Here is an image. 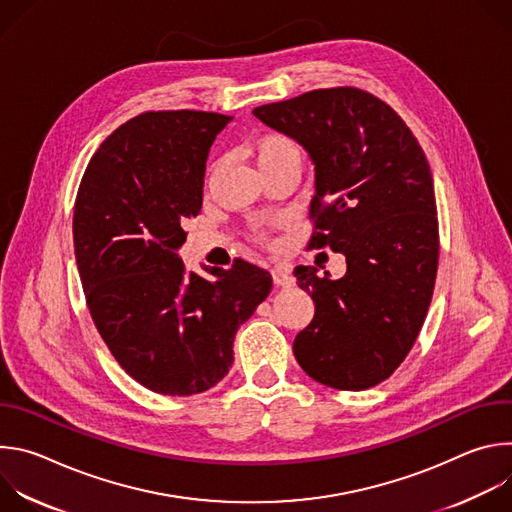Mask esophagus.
I'll return each mask as SVG.
<instances>
[{"instance_id":"obj_1","label":"esophagus","mask_w":512,"mask_h":512,"mask_svg":"<svg viewBox=\"0 0 512 512\" xmlns=\"http://www.w3.org/2000/svg\"><path fill=\"white\" fill-rule=\"evenodd\" d=\"M271 277H273V283L279 287H291L296 283V277L291 275V269L285 265H275L271 269Z\"/></svg>"}]
</instances>
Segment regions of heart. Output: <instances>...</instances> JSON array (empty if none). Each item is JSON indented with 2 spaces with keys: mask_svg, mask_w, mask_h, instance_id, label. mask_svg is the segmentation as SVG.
Wrapping results in <instances>:
<instances>
[{
  "mask_svg": "<svg viewBox=\"0 0 512 512\" xmlns=\"http://www.w3.org/2000/svg\"><path fill=\"white\" fill-rule=\"evenodd\" d=\"M251 154L259 166L261 172H267L271 168H277L287 162H296L300 164L302 154L298 143L277 131H267L261 133L253 143H251Z\"/></svg>",
  "mask_w": 512,
  "mask_h": 512,
  "instance_id": "heart-1",
  "label": "heart"
}]
</instances>
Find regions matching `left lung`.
Listing matches in <instances>:
<instances>
[{"instance_id": "1", "label": "left lung", "mask_w": 512, "mask_h": 512, "mask_svg": "<svg viewBox=\"0 0 512 512\" xmlns=\"http://www.w3.org/2000/svg\"><path fill=\"white\" fill-rule=\"evenodd\" d=\"M253 115L308 152L310 247L346 257L340 279L296 267L316 312L294 354L326 387H375L409 354L433 296L440 235L421 145L387 103L354 87L310 91Z\"/></svg>"}]
</instances>
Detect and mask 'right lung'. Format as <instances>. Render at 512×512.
<instances>
[{
  "mask_svg": "<svg viewBox=\"0 0 512 512\" xmlns=\"http://www.w3.org/2000/svg\"><path fill=\"white\" fill-rule=\"evenodd\" d=\"M231 119L141 113L101 143L77 192L72 239L91 318L121 369L160 395L221 381L239 326L271 291L269 271L243 259L206 279L178 257L210 145Z\"/></svg>",
  "mask_w": 512,
  "mask_h": 512,
  "instance_id": "right-lung-1",
  "label": "right lung"
}]
</instances>
